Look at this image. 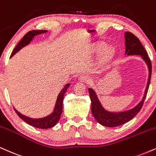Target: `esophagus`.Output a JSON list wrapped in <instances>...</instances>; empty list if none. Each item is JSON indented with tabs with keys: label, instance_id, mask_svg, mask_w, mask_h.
<instances>
[{
	"label": "esophagus",
	"instance_id": "1",
	"mask_svg": "<svg viewBox=\"0 0 156 156\" xmlns=\"http://www.w3.org/2000/svg\"><path fill=\"white\" fill-rule=\"evenodd\" d=\"M78 80H79L80 82H82V83H87V82H89L90 80V78L86 76H81L79 77Z\"/></svg>",
	"mask_w": 156,
	"mask_h": 156
}]
</instances>
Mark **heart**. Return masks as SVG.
Here are the masks:
<instances>
[{"instance_id": "heart-1", "label": "heart", "mask_w": 156, "mask_h": 156, "mask_svg": "<svg viewBox=\"0 0 156 156\" xmlns=\"http://www.w3.org/2000/svg\"><path fill=\"white\" fill-rule=\"evenodd\" d=\"M105 46L106 44L105 43L101 42L97 44V46L94 48V53H99V52L103 51L98 59V66L99 67L105 66L107 64L110 62L113 59L115 54V50L112 46H107L105 48ZM103 48H104V50L103 49Z\"/></svg>"}]
</instances>
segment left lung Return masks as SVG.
Segmentation results:
<instances>
[{
	"instance_id": "1",
	"label": "left lung",
	"mask_w": 156,
	"mask_h": 156,
	"mask_svg": "<svg viewBox=\"0 0 156 156\" xmlns=\"http://www.w3.org/2000/svg\"><path fill=\"white\" fill-rule=\"evenodd\" d=\"M124 37L126 46L125 55L140 56L142 59L146 64L148 69L147 82L142 100L133 108L121 112H112L107 110L102 106V103L99 101L94 90L91 89V88H89L88 89L91 102V113H92L94 118L96 119V121L98 122L99 124L107 127H115L124 124V123L131 121L133 118L136 116V114L141 110L142 105H143L144 99H145L146 95H147L150 82H151L152 73L151 62L149 57H148L147 52L144 48L143 46H142L137 37L135 36L134 34H132V33L126 32L124 33Z\"/></svg>"
}]
</instances>
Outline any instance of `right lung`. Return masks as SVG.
<instances>
[{"mask_svg": "<svg viewBox=\"0 0 156 156\" xmlns=\"http://www.w3.org/2000/svg\"><path fill=\"white\" fill-rule=\"evenodd\" d=\"M47 32L48 30H32L28 32L27 34L22 37V40L19 42V44L16 45V46L12 51L11 57H12L15 54L17 53L19 51L21 50L24 46H27L28 44H30V42L33 40L35 36H36L37 35L43 34V33H47ZM70 86V83L66 84V85L64 86L63 89L60 91L59 94L57 96V101L55 102V105H54L53 112L51 113H50L49 115L46 116V117L40 118V119H32V118L27 117V116L20 113V112L17 111L14 108L15 112L19 115V117L23 120L25 123L32 126L35 127V128L46 129L54 127L59 122L60 119V116H61L62 112L64 95H65V92H66V91Z\"/></svg>", "mask_w": 156, "mask_h": 156, "instance_id": "obj_1", "label": "right lung"}]
</instances>
